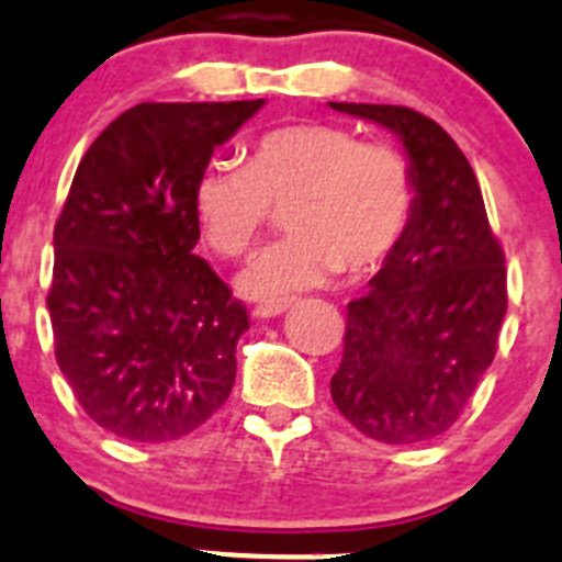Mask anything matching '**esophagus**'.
Wrapping results in <instances>:
<instances>
[{
  "label": "esophagus",
  "mask_w": 562,
  "mask_h": 562,
  "mask_svg": "<svg viewBox=\"0 0 562 562\" xmlns=\"http://www.w3.org/2000/svg\"><path fill=\"white\" fill-rule=\"evenodd\" d=\"M288 311V302H277V305H257L255 316L257 318H277Z\"/></svg>",
  "instance_id": "1"
}]
</instances>
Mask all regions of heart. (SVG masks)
Returning <instances> with one entry per match:
<instances>
[{"label":"heart","mask_w":562,"mask_h":562,"mask_svg":"<svg viewBox=\"0 0 562 562\" xmlns=\"http://www.w3.org/2000/svg\"><path fill=\"white\" fill-rule=\"evenodd\" d=\"M288 207L285 240L240 274V291L277 302L333 280L363 277L402 244L416 213L411 160L338 124L302 122L263 133L249 162H210L193 188V213L218 255L240 257L271 213Z\"/></svg>","instance_id":"obj_1"}]
</instances>
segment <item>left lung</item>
<instances>
[{
	"instance_id": "8db88e82",
	"label": "left lung",
	"mask_w": 562,
	"mask_h": 562,
	"mask_svg": "<svg viewBox=\"0 0 562 562\" xmlns=\"http://www.w3.org/2000/svg\"><path fill=\"white\" fill-rule=\"evenodd\" d=\"M405 146L416 213L402 244L346 311L329 391L340 416L382 443L447 432L494 363L507 313L505 251L480 182L440 124L400 104L329 102Z\"/></svg>"
}]
</instances>
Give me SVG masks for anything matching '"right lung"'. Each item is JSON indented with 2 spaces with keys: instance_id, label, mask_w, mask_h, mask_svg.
I'll return each mask as SVG.
<instances>
[{
  "instance_id": "obj_1",
  "label": "right lung",
  "mask_w": 562,
  "mask_h": 562,
  "mask_svg": "<svg viewBox=\"0 0 562 562\" xmlns=\"http://www.w3.org/2000/svg\"><path fill=\"white\" fill-rule=\"evenodd\" d=\"M263 99L144 102L88 146L55 224V358L82 411L162 443L227 402L249 316L193 255V188Z\"/></svg>"
}]
</instances>
